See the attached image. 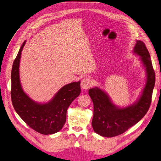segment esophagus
Segmentation results:
<instances>
[{
    "label": "esophagus",
    "instance_id": "obj_1",
    "mask_svg": "<svg viewBox=\"0 0 161 161\" xmlns=\"http://www.w3.org/2000/svg\"><path fill=\"white\" fill-rule=\"evenodd\" d=\"M80 86L81 88L84 90L89 89L92 86V82L89 78H84V79H82L81 80Z\"/></svg>",
    "mask_w": 161,
    "mask_h": 161
}]
</instances>
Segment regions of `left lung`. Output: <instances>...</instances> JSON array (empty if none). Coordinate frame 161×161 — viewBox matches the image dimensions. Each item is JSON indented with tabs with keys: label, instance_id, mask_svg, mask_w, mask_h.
<instances>
[{
	"label": "left lung",
	"instance_id": "8db88e82",
	"mask_svg": "<svg viewBox=\"0 0 161 161\" xmlns=\"http://www.w3.org/2000/svg\"><path fill=\"white\" fill-rule=\"evenodd\" d=\"M133 52L140 56L147 72V82L142 95L132 105L119 108L113 103L109 95L99 87L90 89L89 94L93 103L92 126L97 134L114 137L124 133L137 124L147 113L150 106L155 84V73L150 53L144 43L137 40Z\"/></svg>",
	"mask_w": 161,
	"mask_h": 161
}]
</instances>
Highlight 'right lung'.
Segmentation results:
<instances>
[{
    "label": "right lung",
    "instance_id": "right-lung-1",
    "mask_svg": "<svg viewBox=\"0 0 161 161\" xmlns=\"http://www.w3.org/2000/svg\"><path fill=\"white\" fill-rule=\"evenodd\" d=\"M25 42L22 44L12 67L11 93L13 108L33 130L44 135L55 134L64 126L68 108L80 93V82H71L62 86L46 103H39L32 100L23 91L19 78L20 58Z\"/></svg>",
    "mask_w": 161,
    "mask_h": 161
}]
</instances>
